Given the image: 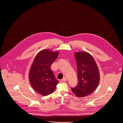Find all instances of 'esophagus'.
<instances>
[{
	"mask_svg": "<svg viewBox=\"0 0 123 123\" xmlns=\"http://www.w3.org/2000/svg\"><path fill=\"white\" fill-rule=\"evenodd\" d=\"M67 78L65 77H63V78L62 79V81L63 82H65V81H67Z\"/></svg>",
	"mask_w": 123,
	"mask_h": 123,
	"instance_id": "1",
	"label": "esophagus"
}]
</instances>
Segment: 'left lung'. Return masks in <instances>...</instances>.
<instances>
[{
  "label": "left lung",
  "mask_w": 123,
  "mask_h": 123,
  "mask_svg": "<svg viewBox=\"0 0 123 123\" xmlns=\"http://www.w3.org/2000/svg\"><path fill=\"white\" fill-rule=\"evenodd\" d=\"M77 67L78 83L72 88V92L78 97L91 94L99 84V71L93 57L85 51L74 54Z\"/></svg>",
  "instance_id": "8db88e82"
}]
</instances>
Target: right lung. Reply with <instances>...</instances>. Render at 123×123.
Returning a JSON list of instances; mask_svg holds the SVG:
<instances>
[{
	"mask_svg": "<svg viewBox=\"0 0 123 123\" xmlns=\"http://www.w3.org/2000/svg\"><path fill=\"white\" fill-rule=\"evenodd\" d=\"M58 54L57 51L42 50L37 55L31 66L29 74L30 84L33 90L42 95L53 93L59 83L50 69Z\"/></svg>",
	"mask_w": 123,
	"mask_h": 123,
	"instance_id": "right-lung-1",
	"label": "right lung"
}]
</instances>
